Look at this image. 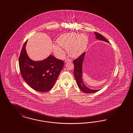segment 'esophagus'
I'll list each match as a JSON object with an SVG mask.
<instances>
[{"label": "esophagus", "mask_w": 133, "mask_h": 133, "mask_svg": "<svg viewBox=\"0 0 133 133\" xmlns=\"http://www.w3.org/2000/svg\"><path fill=\"white\" fill-rule=\"evenodd\" d=\"M72 59H65V62H72Z\"/></svg>", "instance_id": "esophagus-1"}]
</instances>
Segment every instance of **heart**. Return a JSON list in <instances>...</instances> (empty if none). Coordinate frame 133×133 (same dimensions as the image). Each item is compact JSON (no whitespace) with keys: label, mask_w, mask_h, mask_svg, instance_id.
Listing matches in <instances>:
<instances>
[{"label":"heart","mask_w":133,"mask_h":133,"mask_svg":"<svg viewBox=\"0 0 133 133\" xmlns=\"http://www.w3.org/2000/svg\"><path fill=\"white\" fill-rule=\"evenodd\" d=\"M57 43L58 45L52 46L56 55L60 57L64 56V51L61 47L67 50L71 57H77L85 51L88 44V37L85 34L79 35L75 32L64 34L57 38Z\"/></svg>","instance_id":"obj_1"}]
</instances>
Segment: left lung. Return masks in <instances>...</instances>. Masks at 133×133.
<instances>
[{"mask_svg":"<svg viewBox=\"0 0 133 133\" xmlns=\"http://www.w3.org/2000/svg\"><path fill=\"white\" fill-rule=\"evenodd\" d=\"M96 35V38L97 40L103 41L105 42L109 43V41L105 38L104 36H102L101 34L99 33L95 32ZM86 52L83 53L81 56H79L77 59H75L73 63L74 65V75L76 80L77 81V83L79 88L81 89V91L87 94H91L97 92L99 90H94L91 89L87 87L85 85L84 81H83V77H82V67H83V63L84 59L85 56Z\"/></svg>","mask_w":133,"mask_h":133,"instance_id":"left-lung-1","label":"left lung"}]
</instances>
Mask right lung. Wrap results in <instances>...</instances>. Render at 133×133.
I'll list each match as a JSON object with an SVG mask.
<instances>
[{
  "mask_svg": "<svg viewBox=\"0 0 133 133\" xmlns=\"http://www.w3.org/2000/svg\"><path fill=\"white\" fill-rule=\"evenodd\" d=\"M25 42L19 57L21 76L34 90L40 92L52 88L64 66V62L50 55L42 61L31 59L27 53Z\"/></svg>",
  "mask_w": 133,
  "mask_h": 133,
  "instance_id": "add662e5",
  "label": "right lung"
}]
</instances>
